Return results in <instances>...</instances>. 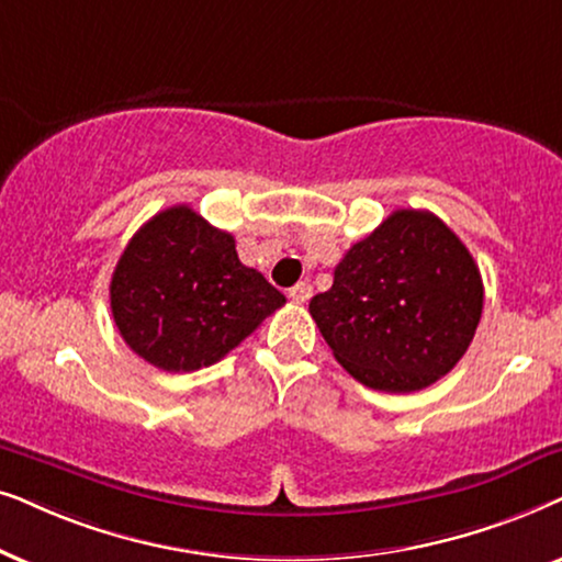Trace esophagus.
I'll use <instances>...</instances> for the list:
<instances>
[{"instance_id": "1", "label": "esophagus", "mask_w": 562, "mask_h": 562, "mask_svg": "<svg viewBox=\"0 0 562 562\" xmlns=\"http://www.w3.org/2000/svg\"><path fill=\"white\" fill-rule=\"evenodd\" d=\"M311 295H313V288L308 282H297L295 288H290V297H293L295 303H308Z\"/></svg>"}]
</instances>
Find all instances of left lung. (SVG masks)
<instances>
[{"mask_svg":"<svg viewBox=\"0 0 562 562\" xmlns=\"http://www.w3.org/2000/svg\"><path fill=\"white\" fill-rule=\"evenodd\" d=\"M483 313L473 254L429 211H395L357 241L313 295L336 362L372 391L414 393L465 355Z\"/></svg>","mask_w":562,"mask_h":562,"instance_id":"1","label":"left lung"}]
</instances>
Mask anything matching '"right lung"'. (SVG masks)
I'll list each match as a JSON object with an SVG mask.
<instances>
[{"label": "right lung", "mask_w": 562, "mask_h": 562, "mask_svg": "<svg viewBox=\"0 0 562 562\" xmlns=\"http://www.w3.org/2000/svg\"><path fill=\"white\" fill-rule=\"evenodd\" d=\"M280 305L285 295L241 265L234 236L187 205L144 223L110 282L120 336L164 372L211 368Z\"/></svg>", "instance_id": "1"}]
</instances>
